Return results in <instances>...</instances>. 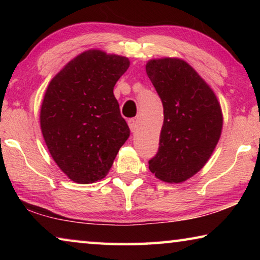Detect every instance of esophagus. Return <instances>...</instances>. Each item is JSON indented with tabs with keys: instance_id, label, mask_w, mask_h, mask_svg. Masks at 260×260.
Listing matches in <instances>:
<instances>
[{
	"instance_id": "obj_1",
	"label": "esophagus",
	"mask_w": 260,
	"mask_h": 260,
	"mask_svg": "<svg viewBox=\"0 0 260 260\" xmlns=\"http://www.w3.org/2000/svg\"><path fill=\"white\" fill-rule=\"evenodd\" d=\"M128 126H129L131 131L134 133V132L136 131V127H138V125H136V120L133 119V118H132V119L128 120Z\"/></svg>"
}]
</instances>
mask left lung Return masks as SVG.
I'll return each mask as SVG.
<instances>
[{"mask_svg": "<svg viewBox=\"0 0 260 260\" xmlns=\"http://www.w3.org/2000/svg\"><path fill=\"white\" fill-rule=\"evenodd\" d=\"M147 74L164 108L159 148L149 169L166 182H182L205 165L222 128L221 109L212 89L186 61H148Z\"/></svg>", "mask_w": 260, "mask_h": 260, "instance_id": "left-lung-1", "label": "left lung"}]
</instances>
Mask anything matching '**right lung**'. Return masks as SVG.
<instances>
[{"mask_svg": "<svg viewBox=\"0 0 260 260\" xmlns=\"http://www.w3.org/2000/svg\"><path fill=\"white\" fill-rule=\"evenodd\" d=\"M128 58L88 50L50 81L43 99L41 131L59 169L78 183L105 177L129 136L113 87Z\"/></svg>", "mask_w": 260, "mask_h": 260, "instance_id": "add662e5", "label": "right lung"}]
</instances>
